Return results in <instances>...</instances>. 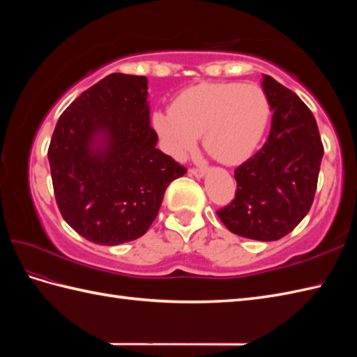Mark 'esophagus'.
I'll return each mask as SVG.
<instances>
[{
    "instance_id": "1",
    "label": "esophagus",
    "mask_w": 357,
    "mask_h": 357,
    "mask_svg": "<svg viewBox=\"0 0 357 357\" xmlns=\"http://www.w3.org/2000/svg\"><path fill=\"white\" fill-rule=\"evenodd\" d=\"M188 172H190V174H193L196 178H202L204 174H206V169H204V167H192Z\"/></svg>"
}]
</instances>
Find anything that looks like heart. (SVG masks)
<instances>
[{"label": "heart", "instance_id": "obj_1", "mask_svg": "<svg viewBox=\"0 0 357 357\" xmlns=\"http://www.w3.org/2000/svg\"><path fill=\"white\" fill-rule=\"evenodd\" d=\"M270 115L268 96L257 84L202 82L179 93L172 109L155 112L151 124L174 159H184L204 135L208 153L233 165L255 153Z\"/></svg>", "mask_w": 357, "mask_h": 357}]
</instances>
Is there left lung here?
I'll return each instance as SVG.
<instances>
[{"label":"left lung","instance_id":"left-lung-1","mask_svg":"<svg viewBox=\"0 0 357 357\" xmlns=\"http://www.w3.org/2000/svg\"><path fill=\"white\" fill-rule=\"evenodd\" d=\"M273 110L268 139L234 170L236 195L218 210L231 233L278 241L294 230L312 207L324 146L312 110L290 89L262 78Z\"/></svg>","mask_w":357,"mask_h":357}]
</instances>
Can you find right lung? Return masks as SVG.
Returning a JSON list of instances; mask_svg holds the SVG:
<instances>
[{"mask_svg":"<svg viewBox=\"0 0 357 357\" xmlns=\"http://www.w3.org/2000/svg\"><path fill=\"white\" fill-rule=\"evenodd\" d=\"M156 142L146 77L112 73L82 92L59 116L47 151L64 221L100 245L141 238L165 188L187 172Z\"/></svg>","mask_w":357,"mask_h":357,"instance_id":"1","label":"right lung"}]
</instances>
